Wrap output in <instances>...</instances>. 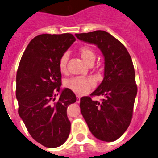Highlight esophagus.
I'll return each instance as SVG.
<instances>
[{
  "instance_id": "obj_1",
  "label": "esophagus",
  "mask_w": 158,
  "mask_h": 158,
  "mask_svg": "<svg viewBox=\"0 0 158 158\" xmlns=\"http://www.w3.org/2000/svg\"><path fill=\"white\" fill-rule=\"evenodd\" d=\"M76 102L77 103L80 102V97H79V96H76Z\"/></svg>"
}]
</instances>
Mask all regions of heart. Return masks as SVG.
<instances>
[{
    "label": "heart",
    "mask_w": 158,
    "mask_h": 158,
    "mask_svg": "<svg viewBox=\"0 0 158 158\" xmlns=\"http://www.w3.org/2000/svg\"><path fill=\"white\" fill-rule=\"evenodd\" d=\"M79 54L85 62L87 64L94 63L96 58V54L92 48L89 47H82L79 51ZM69 54L64 53L62 54L60 60H59V69L61 73L66 72V66H67ZM66 87L70 89L76 94L79 95L86 94L95 86V82L91 78L85 77H74L70 79H68L64 82Z\"/></svg>",
    "instance_id": "1"
}]
</instances>
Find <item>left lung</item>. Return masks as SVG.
<instances>
[{
	"mask_svg": "<svg viewBox=\"0 0 158 158\" xmlns=\"http://www.w3.org/2000/svg\"><path fill=\"white\" fill-rule=\"evenodd\" d=\"M76 36L97 46L104 55V79L90 95L104 98L99 102L82 97L79 107L93 135L100 140L112 142L123 135L132 120L137 94L132 58L126 47L105 31L76 33Z\"/></svg>",
	"mask_w": 158,
	"mask_h": 158,
	"instance_id": "left-lung-1",
	"label": "left lung"
}]
</instances>
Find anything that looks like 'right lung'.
Returning <instances> with one entry per match:
<instances>
[{"instance_id": "1", "label": "right lung", "mask_w": 158, "mask_h": 158, "mask_svg": "<svg viewBox=\"0 0 158 158\" xmlns=\"http://www.w3.org/2000/svg\"><path fill=\"white\" fill-rule=\"evenodd\" d=\"M75 41L70 33L39 35L28 44L18 68L19 114L31 136L46 147L62 145L70 133L67 108L76 97L61 88L59 60Z\"/></svg>"}]
</instances>
